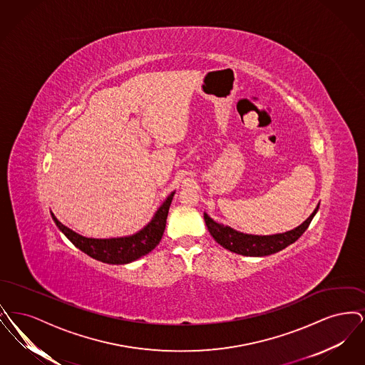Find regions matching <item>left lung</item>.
Segmentation results:
<instances>
[{"label":"left lung","mask_w":365,"mask_h":365,"mask_svg":"<svg viewBox=\"0 0 365 365\" xmlns=\"http://www.w3.org/2000/svg\"><path fill=\"white\" fill-rule=\"evenodd\" d=\"M319 205L301 226L295 227L294 230H290L287 232L275 234V235L243 234V232L232 230L231 227L216 223L213 219L209 217L207 213H204V219H205L210 235L215 238L216 242L220 243L227 250L234 252L237 255H242V256L262 257V256L274 255L279 250L287 247L289 245L294 243L311 225L313 216L316 215V212L319 209Z\"/></svg>","instance_id":"1"}]
</instances>
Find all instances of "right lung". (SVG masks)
<instances>
[{
  "label": "right lung",
  "mask_w": 365,
  "mask_h": 365,
  "mask_svg": "<svg viewBox=\"0 0 365 365\" xmlns=\"http://www.w3.org/2000/svg\"><path fill=\"white\" fill-rule=\"evenodd\" d=\"M174 194L175 191L167 197L163 205L157 209L153 219L146 226L139 230L138 232L128 237L108 238V240L86 238L83 235L76 234L75 231L64 226L63 223H60L53 213L52 217L56 226L60 228V231L78 249L86 253L87 256L106 264H128L131 261L138 260L139 257L152 252L161 241Z\"/></svg>",
  "instance_id": "right-lung-1"
}]
</instances>
